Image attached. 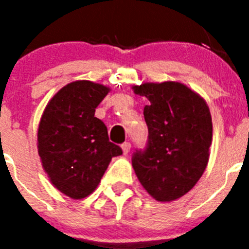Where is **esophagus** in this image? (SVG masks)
Instances as JSON below:
<instances>
[{"label":"esophagus","mask_w":249,"mask_h":249,"mask_svg":"<svg viewBox=\"0 0 249 249\" xmlns=\"http://www.w3.org/2000/svg\"><path fill=\"white\" fill-rule=\"evenodd\" d=\"M121 147H122V151L124 155H127V153L131 151V143H129V142H124V143H122V146Z\"/></svg>","instance_id":"1"}]
</instances>
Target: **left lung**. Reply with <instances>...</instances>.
Wrapping results in <instances>:
<instances>
[{"label": "left lung", "mask_w": 249, "mask_h": 249, "mask_svg": "<svg viewBox=\"0 0 249 249\" xmlns=\"http://www.w3.org/2000/svg\"><path fill=\"white\" fill-rule=\"evenodd\" d=\"M135 93L149 101L144 149L132 166L141 184L160 202H171L195 187L206 169L212 143V118L203 98L178 82L143 83Z\"/></svg>", "instance_id": "left-lung-1"}]
</instances>
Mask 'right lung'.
Segmentation results:
<instances>
[{
    "instance_id": "right-lung-1",
    "label": "right lung",
    "mask_w": 249,
    "mask_h": 249,
    "mask_svg": "<svg viewBox=\"0 0 249 249\" xmlns=\"http://www.w3.org/2000/svg\"><path fill=\"white\" fill-rule=\"evenodd\" d=\"M109 89L91 81H76L48 102L37 141L42 166L57 190L74 199L91 195L112 157L122 148L108 140L105 123L94 117Z\"/></svg>"
}]
</instances>
